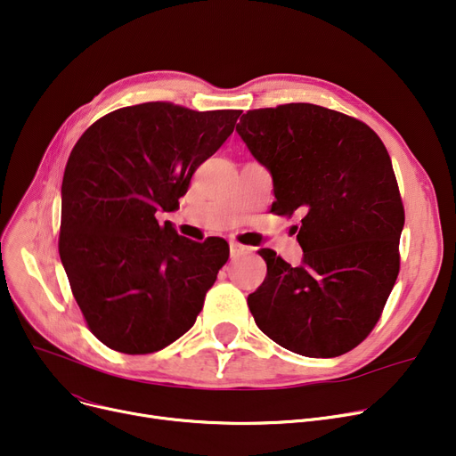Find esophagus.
<instances>
[{
    "label": "esophagus",
    "instance_id": "34e87169",
    "mask_svg": "<svg viewBox=\"0 0 456 456\" xmlns=\"http://www.w3.org/2000/svg\"><path fill=\"white\" fill-rule=\"evenodd\" d=\"M229 248H231V258H238V256L244 255L248 251L244 246H240L238 242H231Z\"/></svg>",
    "mask_w": 456,
    "mask_h": 456
}]
</instances>
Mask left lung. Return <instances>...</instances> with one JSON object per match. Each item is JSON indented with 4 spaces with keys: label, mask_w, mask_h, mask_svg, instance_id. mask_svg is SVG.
I'll return each instance as SVG.
<instances>
[{
    "label": "left lung",
    "mask_w": 456,
    "mask_h": 456,
    "mask_svg": "<svg viewBox=\"0 0 456 456\" xmlns=\"http://www.w3.org/2000/svg\"><path fill=\"white\" fill-rule=\"evenodd\" d=\"M236 131L272 172V212L303 216L301 266L258 251L268 273L248 297L255 323L297 354L340 356L373 330L399 273L404 207L385 143L313 103L248 110Z\"/></svg>",
    "instance_id": "8db88e82"
}]
</instances>
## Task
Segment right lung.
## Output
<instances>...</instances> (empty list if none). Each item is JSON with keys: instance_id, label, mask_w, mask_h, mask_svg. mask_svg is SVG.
<instances>
[{"instance_id": "1", "label": "right lung", "mask_w": 456, "mask_h": 456, "mask_svg": "<svg viewBox=\"0 0 456 456\" xmlns=\"http://www.w3.org/2000/svg\"><path fill=\"white\" fill-rule=\"evenodd\" d=\"M240 114L140 103L100 118L71 150L59 255L86 327L107 347L155 353L196 323L229 244L191 242L157 214L179 208Z\"/></svg>"}]
</instances>
